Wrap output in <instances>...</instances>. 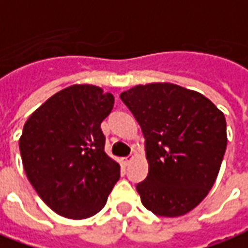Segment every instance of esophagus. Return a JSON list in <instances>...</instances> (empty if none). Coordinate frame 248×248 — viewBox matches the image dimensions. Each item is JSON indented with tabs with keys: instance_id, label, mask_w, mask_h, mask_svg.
<instances>
[{
	"instance_id": "obj_1",
	"label": "esophagus",
	"mask_w": 248,
	"mask_h": 248,
	"mask_svg": "<svg viewBox=\"0 0 248 248\" xmlns=\"http://www.w3.org/2000/svg\"><path fill=\"white\" fill-rule=\"evenodd\" d=\"M131 161H133V155H129V157H124V165H129Z\"/></svg>"
}]
</instances>
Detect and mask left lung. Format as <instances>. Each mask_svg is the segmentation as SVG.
Returning <instances> with one entry per match:
<instances>
[{"instance_id": "left-lung-1", "label": "left lung", "mask_w": 248, "mask_h": 248, "mask_svg": "<svg viewBox=\"0 0 248 248\" xmlns=\"http://www.w3.org/2000/svg\"><path fill=\"white\" fill-rule=\"evenodd\" d=\"M119 96L145 137L149 173L137 184L143 207L165 217L188 214L217 177L227 148L224 114L172 83L136 86Z\"/></svg>"}]
</instances>
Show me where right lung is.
Here are the masks:
<instances>
[{
  "label": "right lung",
  "mask_w": 248,
  "mask_h": 248,
  "mask_svg": "<svg viewBox=\"0 0 248 248\" xmlns=\"http://www.w3.org/2000/svg\"><path fill=\"white\" fill-rule=\"evenodd\" d=\"M114 96L91 84H74L28 118L20 138L22 165L43 202L68 219H86L106 205L121 166L105 152L100 124Z\"/></svg>",
  "instance_id": "right-lung-1"
}]
</instances>
